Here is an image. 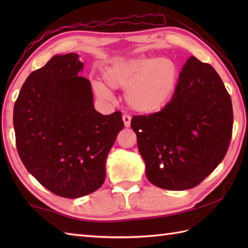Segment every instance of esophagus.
Instances as JSON below:
<instances>
[{
    "label": "esophagus",
    "mask_w": 248,
    "mask_h": 248,
    "mask_svg": "<svg viewBox=\"0 0 248 248\" xmlns=\"http://www.w3.org/2000/svg\"><path fill=\"white\" fill-rule=\"evenodd\" d=\"M123 120H124V127H130V124H131V116H129V115H127V114H124V116H123Z\"/></svg>",
    "instance_id": "1"
}]
</instances>
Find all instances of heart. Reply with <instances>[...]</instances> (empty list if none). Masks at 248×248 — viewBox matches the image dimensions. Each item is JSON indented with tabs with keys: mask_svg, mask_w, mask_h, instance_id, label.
<instances>
[{
	"mask_svg": "<svg viewBox=\"0 0 248 248\" xmlns=\"http://www.w3.org/2000/svg\"><path fill=\"white\" fill-rule=\"evenodd\" d=\"M103 78L112 88L127 87L125 100L133 109L154 113L164 107L175 91L177 67L165 57L140 55L112 62L104 68ZM108 87L101 81L93 84L94 93L102 98L112 94Z\"/></svg>",
	"mask_w": 248,
	"mask_h": 248,
	"instance_id": "b5f03b06",
	"label": "heart"
}]
</instances>
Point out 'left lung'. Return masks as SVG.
I'll return each instance as SVG.
<instances>
[{
  "instance_id": "obj_1",
  "label": "left lung",
  "mask_w": 248,
  "mask_h": 248,
  "mask_svg": "<svg viewBox=\"0 0 248 248\" xmlns=\"http://www.w3.org/2000/svg\"><path fill=\"white\" fill-rule=\"evenodd\" d=\"M231 98L214 68L191 56L160 112L134 116L131 128L154 186L195 187L223 161L232 134Z\"/></svg>"
}]
</instances>
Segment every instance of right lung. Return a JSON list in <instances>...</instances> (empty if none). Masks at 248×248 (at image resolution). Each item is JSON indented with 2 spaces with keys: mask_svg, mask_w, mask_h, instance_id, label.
<instances>
[{
  "mask_svg": "<svg viewBox=\"0 0 248 248\" xmlns=\"http://www.w3.org/2000/svg\"><path fill=\"white\" fill-rule=\"evenodd\" d=\"M82 70L78 54L54 55L26 78L14 108L21 161L41 186L65 198L101 187L107 156L124 127L120 112L94 109Z\"/></svg>",
  "mask_w": 248,
  "mask_h": 248,
  "instance_id": "right-lung-1",
  "label": "right lung"
}]
</instances>
